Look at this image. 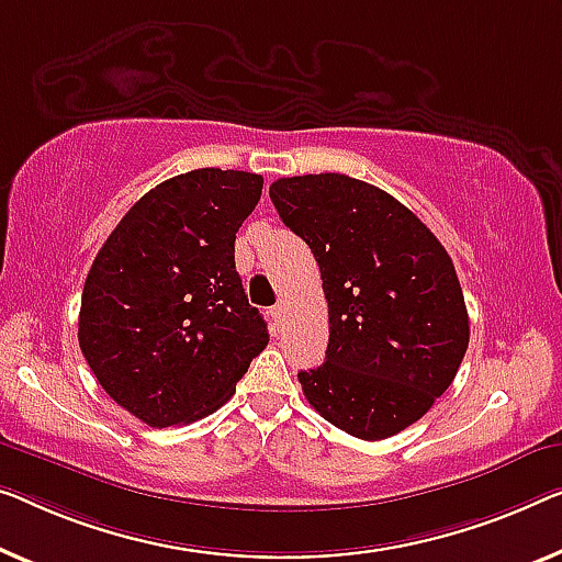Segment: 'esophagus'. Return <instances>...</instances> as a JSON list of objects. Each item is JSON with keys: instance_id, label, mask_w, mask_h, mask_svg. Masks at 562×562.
I'll return each mask as SVG.
<instances>
[{"instance_id": "1", "label": "esophagus", "mask_w": 562, "mask_h": 562, "mask_svg": "<svg viewBox=\"0 0 562 562\" xmlns=\"http://www.w3.org/2000/svg\"><path fill=\"white\" fill-rule=\"evenodd\" d=\"M272 317L278 323H284V317H288V303H284V300H280V303L272 307Z\"/></svg>"}]
</instances>
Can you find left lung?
<instances>
[{
    "label": "left lung",
    "instance_id": "obj_1",
    "mask_svg": "<svg viewBox=\"0 0 562 562\" xmlns=\"http://www.w3.org/2000/svg\"><path fill=\"white\" fill-rule=\"evenodd\" d=\"M270 199L313 249L328 300L325 363L297 373L310 406L366 441L404 431L467 353L454 262L412 209L346 173L278 179Z\"/></svg>",
    "mask_w": 562,
    "mask_h": 562
}]
</instances>
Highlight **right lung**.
<instances>
[{"label": "right lung", "mask_w": 562, "mask_h": 562, "mask_svg": "<svg viewBox=\"0 0 562 562\" xmlns=\"http://www.w3.org/2000/svg\"><path fill=\"white\" fill-rule=\"evenodd\" d=\"M259 196L257 173L173 176L128 209L93 259L80 350L108 396L154 429L227 404L270 340L234 267Z\"/></svg>", "instance_id": "1"}]
</instances>
